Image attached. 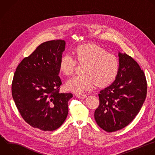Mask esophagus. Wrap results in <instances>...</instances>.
I'll return each instance as SVG.
<instances>
[{"instance_id": "34e87169", "label": "esophagus", "mask_w": 155, "mask_h": 155, "mask_svg": "<svg viewBox=\"0 0 155 155\" xmlns=\"http://www.w3.org/2000/svg\"><path fill=\"white\" fill-rule=\"evenodd\" d=\"M76 97H78L79 99H85L87 97V95L86 94H76Z\"/></svg>"}]
</instances>
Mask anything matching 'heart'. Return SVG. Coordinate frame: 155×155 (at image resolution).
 <instances>
[{
	"instance_id": "heart-1",
	"label": "heart",
	"mask_w": 155,
	"mask_h": 155,
	"mask_svg": "<svg viewBox=\"0 0 155 155\" xmlns=\"http://www.w3.org/2000/svg\"><path fill=\"white\" fill-rule=\"evenodd\" d=\"M78 63L83 66L84 73L75 76L65 84L66 88L76 93H82L91 89L96 83L105 86L116 78L119 69V60L117 56L108 53L104 48L94 44L79 46L74 51ZM77 62L69 54H64L59 63V70L65 76L71 75Z\"/></svg>"
}]
</instances>
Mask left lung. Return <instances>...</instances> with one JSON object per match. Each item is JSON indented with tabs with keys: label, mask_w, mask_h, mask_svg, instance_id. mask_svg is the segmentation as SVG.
Listing matches in <instances>:
<instances>
[{
	"label": "left lung",
	"mask_w": 155,
	"mask_h": 155,
	"mask_svg": "<svg viewBox=\"0 0 155 155\" xmlns=\"http://www.w3.org/2000/svg\"><path fill=\"white\" fill-rule=\"evenodd\" d=\"M119 69L114 81L100 91L94 111L97 125L107 132L128 125L140 111L147 95V81L138 64L125 53L118 54Z\"/></svg>",
	"instance_id": "obj_1"
}]
</instances>
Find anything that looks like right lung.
<instances>
[{
    "instance_id": "add662e5",
    "label": "right lung",
    "mask_w": 155,
    "mask_h": 155,
    "mask_svg": "<svg viewBox=\"0 0 155 155\" xmlns=\"http://www.w3.org/2000/svg\"><path fill=\"white\" fill-rule=\"evenodd\" d=\"M65 42L42 43L18 66L12 82V96L23 119L43 131H53L65 120L68 102L73 97L60 93L59 63Z\"/></svg>"
}]
</instances>
